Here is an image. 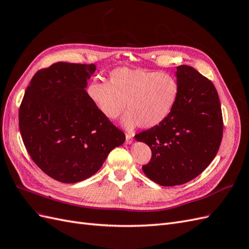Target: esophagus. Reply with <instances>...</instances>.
I'll return each mask as SVG.
<instances>
[{
	"label": "esophagus",
	"mask_w": 249,
	"mask_h": 249,
	"mask_svg": "<svg viewBox=\"0 0 249 249\" xmlns=\"http://www.w3.org/2000/svg\"><path fill=\"white\" fill-rule=\"evenodd\" d=\"M132 142H133V136L130 134H126L125 135V143L126 144H131Z\"/></svg>",
	"instance_id": "34e87169"
}]
</instances>
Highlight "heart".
Returning <instances> with one entry per match:
<instances>
[{"mask_svg": "<svg viewBox=\"0 0 249 249\" xmlns=\"http://www.w3.org/2000/svg\"><path fill=\"white\" fill-rule=\"evenodd\" d=\"M110 83L93 80L87 94L94 106L109 119L123 118L126 129L140 125L149 129L162 124L175 109L180 87L172 74L145 69L119 67L110 73Z\"/></svg>", "mask_w": 249, "mask_h": 249, "instance_id": "heart-1", "label": "heart"}]
</instances>
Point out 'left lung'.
<instances>
[{
	"instance_id": "8db88e82",
	"label": "left lung",
	"mask_w": 249,
	"mask_h": 249,
	"mask_svg": "<svg viewBox=\"0 0 249 249\" xmlns=\"http://www.w3.org/2000/svg\"><path fill=\"white\" fill-rule=\"evenodd\" d=\"M180 92L171 114L135 136L152 149L146 177L161 186H178L199 176L219 149L223 120L213 83L193 67H177Z\"/></svg>"
}]
</instances>
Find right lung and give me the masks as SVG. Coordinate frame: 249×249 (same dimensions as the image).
<instances>
[{
  "label": "right lung",
  "mask_w": 249,
  "mask_h": 249,
  "mask_svg": "<svg viewBox=\"0 0 249 249\" xmlns=\"http://www.w3.org/2000/svg\"><path fill=\"white\" fill-rule=\"evenodd\" d=\"M94 64L57 62L37 71L18 112L22 141L34 163L73 184L100 170L125 136L90 101L85 88Z\"/></svg>",
  "instance_id": "1"
}]
</instances>
